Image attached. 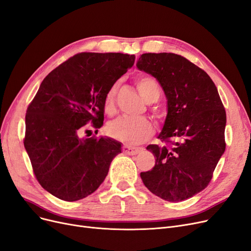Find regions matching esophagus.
Masks as SVG:
<instances>
[{
    "label": "esophagus",
    "instance_id": "34e87169",
    "mask_svg": "<svg viewBox=\"0 0 251 251\" xmlns=\"http://www.w3.org/2000/svg\"><path fill=\"white\" fill-rule=\"evenodd\" d=\"M122 151H123V152H125L126 155H130V156L137 155L138 152L140 151V150H139V149L131 148V147H127V146H124V147L122 148Z\"/></svg>",
    "mask_w": 251,
    "mask_h": 251
}]
</instances>
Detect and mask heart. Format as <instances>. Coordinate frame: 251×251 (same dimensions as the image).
<instances>
[{
	"mask_svg": "<svg viewBox=\"0 0 251 251\" xmlns=\"http://www.w3.org/2000/svg\"><path fill=\"white\" fill-rule=\"evenodd\" d=\"M136 86L146 102L151 103L155 99H159L160 87L154 78L149 77V75H141L136 80ZM118 88L119 83L116 82L108 88L104 95L103 107L105 113L108 115H113L115 113ZM106 132L112 138L118 141H121L125 145L134 146L151 138L155 132V129L150 120L146 118L136 120L119 118L108 123Z\"/></svg>",
	"mask_w": 251,
	"mask_h": 251,
	"instance_id": "1",
	"label": "heart"
}]
</instances>
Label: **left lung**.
Segmentation results:
<instances>
[{"mask_svg": "<svg viewBox=\"0 0 251 251\" xmlns=\"http://www.w3.org/2000/svg\"><path fill=\"white\" fill-rule=\"evenodd\" d=\"M136 65L158 80L167 99L158 136L166 145L147 147L156 164L140 177L163 200H187L208 186L226 150L224 104L209 75L181 55L145 53Z\"/></svg>", "mask_w": 251, "mask_h": 251, "instance_id": "left-lung-1", "label": "left lung"}]
</instances>
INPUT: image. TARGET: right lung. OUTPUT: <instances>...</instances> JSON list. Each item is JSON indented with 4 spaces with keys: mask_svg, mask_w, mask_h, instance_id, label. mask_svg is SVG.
<instances>
[{
    "mask_svg": "<svg viewBox=\"0 0 251 251\" xmlns=\"http://www.w3.org/2000/svg\"><path fill=\"white\" fill-rule=\"evenodd\" d=\"M123 53L82 52L48 74L25 115V148L39 183L64 201L95 192L121 144L108 137L80 138L83 126L103 124L106 91L134 64Z\"/></svg>",
    "mask_w": 251,
    "mask_h": 251,
    "instance_id": "obj_1",
    "label": "right lung"
}]
</instances>
